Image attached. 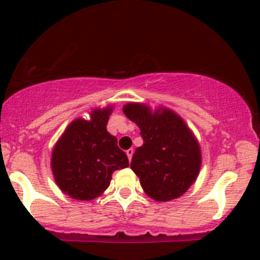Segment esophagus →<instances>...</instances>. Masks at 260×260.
I'll return each instance as SVG.
<instances>
[{"label":"esophagus","instance_id":"esophagus-1","mask_svg":"<svg viewBox=\"0 0 260 260\" xmlns=\"http://www.w3.org/2000/svg\"><path fill=\"white\" fill-rule=\"evenodd\" d=\"M133 152H134V150L133 149H128L127 151H126V153H127V157H128V159H132V156H133Z\"/></svg>","mask_w":260,"mask_h":260}]
</instances>
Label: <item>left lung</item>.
<instances>
[{
    "label": "left lung",
    "instance_id": "1",
    "mask_svg": "<svg viewBox=\"0 0 260 260\" xmlns=\"http://www.w3.org/2000/svg\"><path fill=\"white\" fill-rule=\"evenodd\" d=\"M123 113L140 128L144 144L137 147L131 168L150 198L168 202L182 196L198 176L202 156L194 136L180 116L169 109L152 114L131 103Z\"/></svg>",
    "mask_w": 260,
    "mask_h": 260
}]
</instances>
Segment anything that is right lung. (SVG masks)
Returning a JSON list of instances; mask_svg holds the SVG:
<instances>
[{
	"instance_id": "right-lung-1",
	"label": "right lung",
	"mask_w": 260,
	"mask_h": 260,
	"mask_svg": "<svg viewBox=\"0 0 260 260\" xmlns=\"http://www.w3.org/2000/svg\"><path fill=\"white\" fill-rule=\"evenodd\" d=\"M110 108L78 119L64 131L52 151L51 169L62 192L78 200H91L110 185L115 170L127 168V154L107 131Z\"/></svg>"
}]
</instances>
